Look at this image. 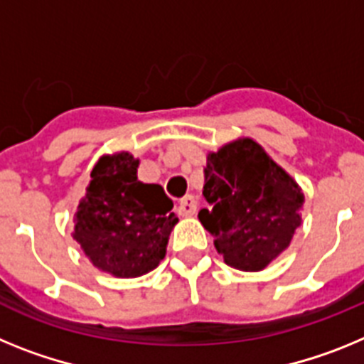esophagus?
I'll return each mask as SVG.
<instances>
[{
  "label": "esophagus",
  "instance_id": "1",
  "mask_svg": "<svg viewBox=\"0 0 364 364\" xmlns=\"http://www.w3.org/2000/svg\"><path fill=\"white\" fill-rule=\"evenodd\" d=\"M176 208H178V213L181 216H192V214H196V208L198 207H196V200L192 196H185L183 200L178 201Z\"/></svg>",
  "mask_w": 364,
  "mask_h": 364
}]
</instances>
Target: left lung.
I'll return each instance as SVG.
<instances>
[{"mask_svg": "<svg viewBox=\"0 0 364 364\" xmlns=\"http://www.w3.org/2000/svg\"><path fill=\"white\" fill-rule=\"evenodd\" d=\"M201 225L214 236L223 262L240 271L265 269L289 247L304 194L299 183L249 137L208 151Z\"/></svg>", "mask_w": 364, "mask_h": 364, "instance_id": "8db88e82", "label": "left lung"}]
</instances>
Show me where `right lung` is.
Wrapping results in <instances>:
<instances>
[{"instance_id":"obj_1","label":"right lung","mask_w":364,"mask_h":364,"mask_svg":"<svg viewBox=\"0 0 364 364\" xmlns=\"http://www.w3.org/2000/svg\"><path fill=\"white\" fill-rule=\"evenodd\" d=\"M137 168L129 151L99 157L75 213L73 238L97 269L117 278L156 269L178 223L163 186L139 181Z\"/></svg>"}]
</instances>
